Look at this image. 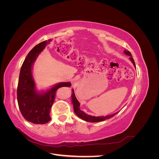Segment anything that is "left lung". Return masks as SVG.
<instances>
[{"mask_svg":"<svg viewBox=\"0 0 159 159\" xmlns=\"http://www.w3.org/2000/svg\"><path fill=\"white\" fill-rule=\"evenodd\" d=\"M124 53L126 55L130 56V57H129L130 60H131V61H132V63L133 64L134 66L135 67V63H134V60H133V58L132 57V55L131 54V52H130L128 50H125L124 51ZM72 91H73V93H72V95H71V98H72L71 99H72V103H73V105H74V112H75V113L77 115H78V116L80 118L84 120V121H85L91 122V123H96V122L103 121H105V120L113 117V116H115V115L119 113V112L115 113H113L112 115H107V116H105V117H103V116H102V117H94V116H91V115H89L88 114H86V113H85L84 111H81L80 109V102H78V99H77V98L75 97L74 89L72 90Z\"/></svg>","mask_w":159,"mask_h":159,"instance_id":"1","label":"left lung"}]
</instances>
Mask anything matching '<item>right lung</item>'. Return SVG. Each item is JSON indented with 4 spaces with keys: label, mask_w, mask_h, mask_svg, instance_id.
Masks as SVG:
<instances>
[{
    "label": "right lung",
    "mask_w": 159,
    "mask_h": 159,
    "mask_svg": "<svg viewBox=\"0 0 159 159\" xmlns=\"http://www.w3.org/2000/svg\"><path fill=\"white\" fill-rule=\"evenodd\" d=\"M51 41L42 42L33 48L24 61L19 75L17 88L18 107L24 118L34 124H45L50 121V112L57 90L71 85L70 82H61L46 92L38 93L36 89L32 66L38 56Z\"/></svg>",
    "instance_id": "obj_1"
}]
</instances>
